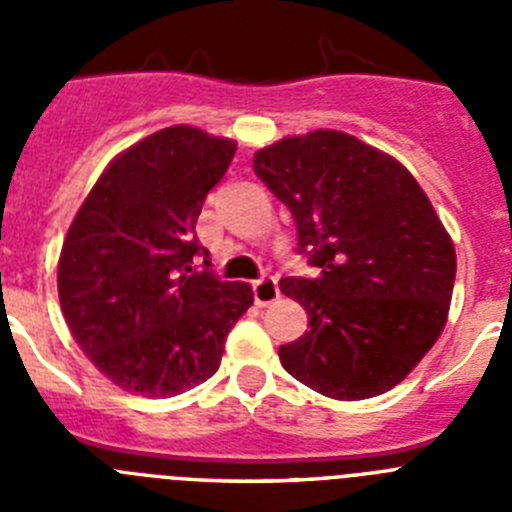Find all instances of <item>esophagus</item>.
Listing matches in <instances>:
<instances>
[{
  "label": "esophagus",
  "mask_w": 512,
  "mask_h": 512,
  "mask_svg": "<svg viewBox=\"0 0 512 512\" xmlns=\"http://www.w3.org/2000/svg\"><path fill=\"white\" fill-rule=\"evenodd\" d=\"M253 300H256V305L259 307H266V305H271V302H277L279 300L277 277L264 274L261 279H256V282H253Z\"/></svg>",
  "instance_id": "esophagus-1"
}]
</instances>
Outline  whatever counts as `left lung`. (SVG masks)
I'll return each mask as SVG.
<instances>
[{
    "label": "left lung",
    "mask_w": 512,
    "mask_h": 512,
    "mask_svg": "<svg viewBox=\"0 0 512 512\" xmlns=\"http://www.w3.org/2000/svg\"><path fill=\"white\" fill-rule=\"evenodd\" d=\"M253 171L318 271L279 282L310 318L282 366L333 400L392 390L438 341L454 292V243L431 200L400 161L341 130L277 140Z\"/></svg>",
    "instance_id": "1"
}]
</instances>
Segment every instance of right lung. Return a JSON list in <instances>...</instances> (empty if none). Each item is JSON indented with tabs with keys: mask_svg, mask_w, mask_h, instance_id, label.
Listing matches in <instances>:
<instances>
[{
	"mask_svg": "<svg viewBox=\"0 0 512 512\" xmlns=\"http://www.w3.org/2000/svg\"><path fill=\"white\" fill-rule=\"evenodd\" d=\"M235 143L174 125L112 161L76 212L58 259L71 336L125 392L174 397L210 379L225 338L253 305L246 282H220L194 225ZM197 255L206 269L194 270Z\"/></svg>",
	"mask_w": 512,
	"mask_h": 512,
	"instance_id": "add662e5",
	"label": "right lung"
}]
</instances>
